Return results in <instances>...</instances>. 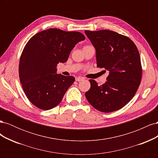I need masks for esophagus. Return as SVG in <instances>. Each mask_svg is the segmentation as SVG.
I'll use <instances>...</instances> for the list:
<instances>
[{
    "instance_id": "34e87169",
    "label": "esophagus",
    "mask_w": 158,
    "mask_h": 158,
    "mask_svg": "<svg viewBox=\"0 0 158 158\" xmlns=\"http://www.w3.org/2000/svg\"><path fill=\"white\" fill-rule=\"evenodd\" d=\"M82 80H84V78L82 77H76V81H77V82H80V81H82Z\"/></svg>"
}]
</instances>
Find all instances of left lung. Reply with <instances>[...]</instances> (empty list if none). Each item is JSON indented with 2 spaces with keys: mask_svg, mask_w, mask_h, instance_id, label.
<instances>
[{
  "mask_svg": "<svg viewBox=\"0 0 158 158\" xmlns=\"http://www.w3.org/2000/svg\"><path fill=\"white\" fill-rule=\"evenodd\" d=\"M84 32L95 49L97 66L109 72L107 81L102 85L89 80L91 87L85 96L99 111H117L131 101L140 85L142 66L139 52L130 38L115 31Z\"/></svg>",
  "mask_w": 158,
  "mask_h": 158,
  "instance_id": "obj_1",
  "label": "left lung"
}]
</instances>
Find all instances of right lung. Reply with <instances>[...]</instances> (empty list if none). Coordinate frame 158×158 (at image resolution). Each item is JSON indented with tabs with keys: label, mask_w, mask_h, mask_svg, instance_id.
I'll list each match as a JSON object with an SVG mask.
<instances>
[{
	"label": "right lung",
	"mask_w": 158,
	"mask_h": 158,
	"mask_svg": "<svg viewBox=\"0 0 158 158\" xmlns=\"http://www.w3.org/2000/svg\"><path fill=\"white\" fill-rule=\"evenodd\" d=\"M84 40L78 31L51 28L28 41L20 56L19 76L23 92L35 106L49 110L60 103L75 78L56 74L57 64L66 63L75 45Z\"/></svg>",
	"instance_id": "obj_1"
}]
</instances>
